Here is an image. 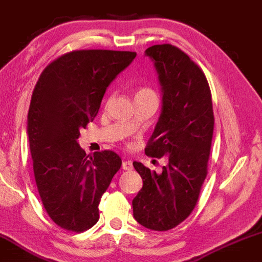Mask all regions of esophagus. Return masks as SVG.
<instances>
[{
	"mask_svg": "<svg viewBox=\"0 0 262 262\" xmlns=\"http://www.w3.org/2000/svg\"><path fill=\"white\" fill-rule=\"evenodd\" d=\"M122 168L124 169V171H130V169H133V162H132L130 160H124V161L122 162Z\"/></svg>",
	"mask_w": 262,
	"mask_h": 262,
	"instance_id": "1",
	"label": "esophagus"
}]
</instances>
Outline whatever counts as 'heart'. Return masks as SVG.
I'll list each match as a JSON object with an SVG mask.
<instances>
[{
	"label": "heart",
	"instance_id": "b5f03b06",
	"mask_svg": "<svg viewBox=\"0 0 262 262\" xmlns=\"http://www.w3.org/2000/svg\"><path fill=\"white\" fill-rule=\"evenodd\" d=\"M145 95H155V94H154V91L149 89V88H141V89L137 91V95L135 96H145Z\"/></svg>",
	"mask_w": 262,
	"mask_h": 262
}]
</instances>
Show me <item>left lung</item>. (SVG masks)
Returning <instances> with one entry per match:
<instances>
[{"label":"left lung","instance_id":"left-lung-1","mask_svg":"<svg viewBox=\"0 0 262 262\" xmlns=\"http://www.w3.org/2000/svg\"><path fill=\"white\" fill-rule=\"evenodd\" d=\"M161 86L162 108L145 154L168 157L161 173L133 162L143 188L133 199V216L152 231H168L184 221L199 199L207 174L213 111L203 71L178 47L146 49Z\"/></svg>","mask_w":262,"mask_h":262}]
</instances>
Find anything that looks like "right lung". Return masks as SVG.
<instances>
[{
  "instance_id": "obj_1",
  "label": "right lung",
  "mask_w": 262,
  "mask_h": 262,
  "mask_svg": "<svg viewBox=\"0 0 262 262\" xmlns=\"http://www.w3.org/2000/svg\"><path fill=\"white\" fill-rule=\"evenodd\" d=\"M130 51L80 50L50 63L33 91L28 137L41 201L56 225L84 232L99 221V204L121 157L86 155L80 130L96 117L108 85L133 62Z\"/></svg>"
}]
</instances>
